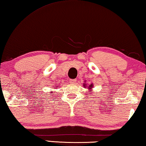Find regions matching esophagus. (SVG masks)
Returning a JSON list of instances; mask_svg holds the SVG:
<instances>
[{
  "label": "esophagus",
  "instance_id": "esophagus-1",
  "mask_svg": "<svg viewBox=\"0 0 146 146\" xmlns=\"http://www.w3.org/2000/svg\"><path fill=\"white\" fill-rule=\"evenodd\" d=\"M76 82H77L76 79H70V80H69V82L71 84H75Z\"/></svg>",
  "mask_w": 146,
  "mask_h": 146
}]
</instances>
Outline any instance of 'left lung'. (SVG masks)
<instances>
[{
  "mask_svg": "<svg viewBox=\"0 0 146 146\" xmlns=\"http://www.w3.org/2000/svg\"><path fill=\"white\" fill-rule=\"evenodd\" d=\"M87 85H88V84H86V82H85V83H84V84H83V86L84 87V88H86V87L87 86ZM93 87H94V85H93V84H89L88 86V89L89 92H92V89L93 88Z\"/></svg>",
  "mask_w": 146,
  "mask_h": 146,
  "instance_id": "1",
  "label": "left lung"
}]
</instances>
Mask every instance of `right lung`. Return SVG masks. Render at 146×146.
<instances>
[{"instance_id": "1", "label": "right lung", "mask_w": 146, "mask_h": 146, "mask_svg": "<svg viewBox=\"0 0 146 146\" xmlns=\"http://www.w3.org/2000/svg\"><path fill=\"white\" fill-rule=\"evenodd\" d=\"M55 88H56V87H55Z\"/></svg>"}]
</instances>
